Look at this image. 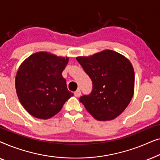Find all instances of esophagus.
<instances>
[{
    "label": "esophagus",
    "mask_w": 160,
    "mask_h": 160,
    "mask_svg": "<svg viewBox=\"0 0 160 160\" xmlns=\"http://www.w3.org/2000/svg\"><path fill=\"white\" fill-rule=\"evenodd\" d=\"M81 95H82V92H81L80 89H77L76 92H74V95H75L76 97H80Z\"/></svg>",
    "instance_id": "esophagus-1"
}]
</instances>
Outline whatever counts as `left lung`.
I'll list each match as a JSON object with an SVG mask.
<instances>
[{
    "label": "left lung",
    "mask_w": 160,
    "mask_h": 160,
    "mask_svg": "<svg viewBox=\"0 0 160 160\" xmlns=\"http://www.w3.org/2000/svg\"><path fill=\"white\" fill-rule=\"evenodd\" d=\"M76 60L92 82L91 93L79 98L87 111L99 121L121 114L134 92L135 73L130 61L112 50L78 57Z\"/></svg>",
    "instance_id": "8db88e82"
}]
</instances>
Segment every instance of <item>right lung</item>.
I'll use <instances>...</instances> for the list:
<instances>
[{
  "mask_svg": "<svg viewBox=\"0 0 160 160\" xmlns=\"http://www.w3.org/2000/svg\"><path fill=\"white\" fill-rule=\"evenodd\" d=\"M68 58L37 52L24 61L17 71L15 87L21 104L30 114L49 119L73 94L62 76Z\"/></svg>",
  "mask_w": 160,
  "mask_h": 160,
  "instance_id": "1",
  "label": "right lung"
}]
</instances>
